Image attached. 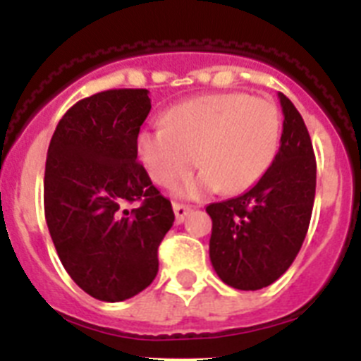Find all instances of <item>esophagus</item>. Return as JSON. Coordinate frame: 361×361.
<instances>
[{
    "mask_svg": "<svg viewBox=\"0 0 361 361\" xmlns=\"http://www.w3.org/2000/svg\"><path fill=\"white\" fill-rule=\"evenodd\" d=\"M173 212H175V219H177V222L180 224V222H184V219L193 212V208H191V206H186V204L173 202Z\"/></svg>",
    "mask_w": 361,
    "mask_h": 361,
    "instance_id": "esophagus-1",
    "label": "esophagus"
}]
</instances>
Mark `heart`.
Segmentation results:
<instances>
[{
  "instance_id": "1",
  "label": "heart",
  "mask_w": 361,
  "mask_h": 361,
  "mask_svg": "<svg viewBox=\"0 0 361 361\" xmlns=\"http://www.w3.org/2000/svg\"><path fill=\"white\" fill-rule=\"evenodd\" d=\"M164 121L139 132L137 155L161 186L175 184L199 161L202 170L178 190L191 199L253 186L275 161L282 137L276 104L242 92L193 97L170 108Z\"/></svg>"
}]
</instances>
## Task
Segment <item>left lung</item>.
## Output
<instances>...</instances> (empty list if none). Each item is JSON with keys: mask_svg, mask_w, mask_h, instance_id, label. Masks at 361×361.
Here are the masks:
<instances>
[{"mask_svg": "<svg viewBox=\"0 0 361 361\" xmlns=\"http://www.w3.org/2000/svg\"><path fill=\"white\" fill-rule=\"evenodd\" d=\"M283 114L280 148L269 170L235 199L209 204V260L224 283L240 291L271 286L289 269L311 220L317 161L295 104L279 94Z\"/></svg>", "mask_w": 361, "mask_h": 361, "instance_id": "8db88e82", "label": "left lung"}]
</instances>
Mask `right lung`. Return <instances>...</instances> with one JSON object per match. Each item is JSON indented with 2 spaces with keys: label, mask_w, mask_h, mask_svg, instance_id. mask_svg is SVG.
I'll return each mask as SVG.
<instances>
[{
  "label": "right lung",
  "mask_w": 361,
  "mask_h": 361,
  "mask_svg": "<svg viewBox=\"0 0 361 361\" xmlns=\"http://www.w3.org/2000/svg\"><path fill=\"white\" fill-rule=\"evenodd\" d=\"M145 88L81 99L57 123L44 166V219L63 267L103 302L139 295L157 276V250L173 226L171 202L137 162L152 110ZM141 202L139 209L123 206Z\"/></svg>",
  "instance_id": "obj_1"
}]
</instances>
